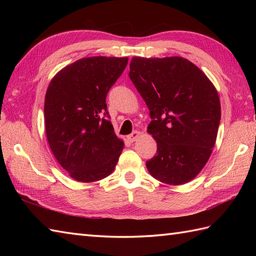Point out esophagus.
<instances>
[{
	"instance_id": "1",
	"label": "esophagus",
	"mask_w": 256,
	"mask_h": 256,
	"mask_svg": "<svg viewBox=\"0 0 256 256\" xmlns=\"http://www.w3.org/2000/svg\"><path fill=\"white\" fill-rule=\"evenodd\" d=\"M140 133L138 131H134L132 134L128 135V138L130 140V142H135V140L140 138Z\"/></svg>"
}]
</instances>
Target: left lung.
Here are the masks:
<instances>
[{"instance_id": "left-lung-1", "label": "left lung", "mask_w": 256, "mask_h": 256, "mask_svg": "<svg viewBox=\"0 0 256 256\" xmlns=\"http://www.w3.org/2000/svg\"><path fill=\"white\" fill-rule=\"evenodd\" d=\"M128 76L148 108V132L157 143L156 155L146 162L150 174L175 186L192 180L218 134L221 106L214 86L182 57H133Z\"/></svg>"}]
</instances>
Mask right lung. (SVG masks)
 Returning a JSON list of instances; mask_svg holds the SVG:
<instances>
[{"mask_svg":"<svg viewBox=\"0 0 256 256\" xmlns=\"http://www.w3.org/2000/svg\"><path fill=\"white\" fill-rule=\"evenodd\" d=\"M128 57H88L62 68L45 96V128L54 156L69 176L98 182L116 168L124 143L108 121L106 94Z\"/></svg>","mask_w":256,"mask_h":256,"instance_id":"right-lung-1","label":"right lung"}]
</instances>
